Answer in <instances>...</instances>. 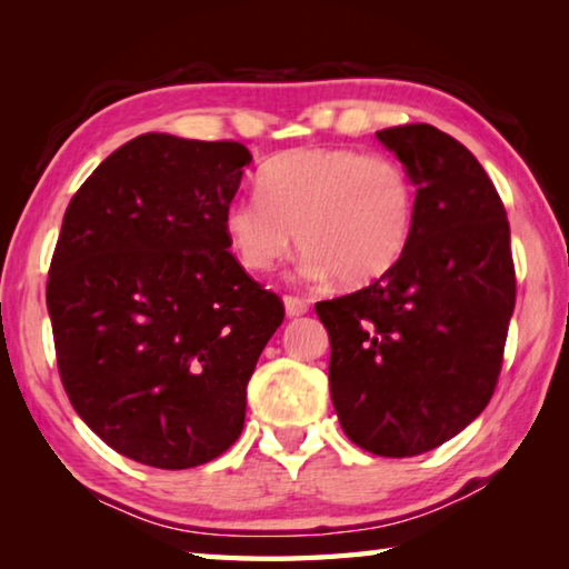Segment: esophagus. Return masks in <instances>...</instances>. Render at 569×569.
Wrapping results in <instances>:
<instances>
[{
    "label": "esophagus",
    "instance_id": "34e87169",
    "mask_svg": "<svg viewBox=\"0 0 569 569\" xmlns=\"http://www.w3.org/2000/svg\"><path fill=\"white\" fill-rule=\"evenodd\" d=\"M283 306H286L288 319H296V316H303L308 311V301H303V298L298 296H286Z\"/></svg>",
    "mask_w": 569,
    "mask_h": 569
}]
</instances>
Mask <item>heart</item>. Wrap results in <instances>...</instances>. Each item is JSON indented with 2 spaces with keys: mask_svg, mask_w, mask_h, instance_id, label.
I'll use <instances>...</instances> for the list:
<instances>
[{
  "mask_svg": "<svg viewBox=\"0 0 569 569\" xmlns=\"http://www.w3.org/2000/svg\"><path fill=\"white\" fill-rule=\"evenodd\" d=\"M417 223V186L399 160L349 148H296L266 162L258 196L226 206L238 263L266 273L296 243L303 276L366 286L387 276Z\"/></svg>",
  "mask_w": 569,
  "mask_h": 569,
  "instance_id": "obj_1",
  "label": "heart"
}]
</instances>
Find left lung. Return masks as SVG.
Returning a JSON list of instances; mask_svg holds the SVG:
<instances>
[{"label":"left lung","mask_w":569,"mask_h":569,"mask_svg":"<svg viewBox=\"0 0 569 569\" xmlns=\"http://www.w3.org/2000/svg\"><path fill=\"white\" fill-rule=\"evenodd\" d=\"M417 186L399 263L361 291L316 303L329 331L341 429L379 457H417L457 437L492 399L515 263L502 200L479 160L435 124L377 132Z\"/></svg>","instance_id":"left-lung-1"}]
</instances>
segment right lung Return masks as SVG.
I'll return each mask as SVG.
<instances>
[{
	"label": "right lung",
	"instance_id": "right-lung-1",
	"mask_svg": "<svg viewBox=\"0 0 569 569\" xmlns=\"http://www.w3.org/2000/svg\"><path fill=\"white\" fill-rule=\"evenodd\" d=\"M250 160L240 142L146 132L67 206L47 281L57 366L80 419L140 465L223 455L283 321L281 298L243 271L223 233Z\"/></svg>",
	"mask_w": 569,
	"mask_h": 569
}]
</instances>
